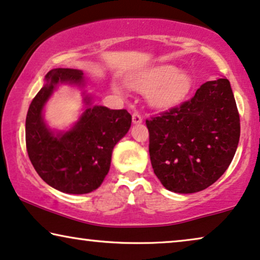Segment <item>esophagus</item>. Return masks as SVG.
I'll use <instances>...</instances> for the list:
<instances>
[{"label": "esophagus", "instance_id": "34e87169", "mask_svg": "<svg viewBox=\"0 0 260 260\" xmlns=\"http://www.w3.org/2000/svg\"><path fill=\"white\" fill-rule=\"evenodd\" d=\"M132 121H133L134 124H139V123L143 122V117L140 116V114L134 113L132 115Z\"/></svg>", "mask_w": 260, "mask_h": 260}]
</instances>
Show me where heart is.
<instances>
[{"label":"heart","instance_id":"1","mask_svg":"<svg viewBox=\"0 0 260 260\" xmlns=\"http://www.w3.org/2000/svg\"><path fill=\"white\" fill-rule=\"evenodd\" d=\"M128 84L139 92H146L148 105L158 110H170L188 99L193 78L188 71L174 64H161L144 70L128 79Z\"/></svg>","mask_w":260,"mask_h":260}]
</instances>
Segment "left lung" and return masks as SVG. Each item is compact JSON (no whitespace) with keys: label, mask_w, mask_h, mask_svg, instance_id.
Listing matches in <instances>:
<instances>
[{"label":"left lung","mask_w":260,"mask_h":260,"mask_svg":"<svg viewBox=\"0 0 260 260\" xmlns=\"http://www.w3.org/2000/svg\"><path fill=\"white\" fill-rule=\"evenodd\" d=\"M151 164L166 189L205 190L224 174L237 151L240 119L227 78L206 82L190 101L146 120Z\"/></svg>","instance_id":"obj_1"}]
</instances>
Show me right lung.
<instances>
[{"label":"right lung","instance_id":"obj_1","mask_svg":"<svg viewBox=\"0 0 260 260\" xmlns=\"http://www.w3.org/2000/svg\"><path fill=\"white\" fill-rule=\"evenodd\" d=\"M60 84H86L83 71L53 69L30 103L26 117V146L38 175L61 192L88 193L108 175L113 148L126 136L132 116L126 109L114 110L92 105V96L83 90L85 108L68 131H54L44 119V108Z\"/></svg>","mask_w":260,"mask_h":260}]
</instances>
